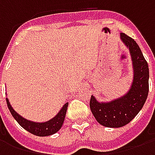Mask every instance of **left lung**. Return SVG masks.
Listing matches in <instances>:
<instances>
[{
  "label": "left lung",
  "mask_w": 155,
  "mask_h": 155,
  "mask_svg": "<svg viewBox=\"0 0 155 155\" xmlns=\"http://www.w3.org/2000/svg\"><path fill=\"white\" fill-rule=\"evenodd\" d=\"M120 39L129 48L134 67V81L124 96L109 103H100L91 95L90 107L95 120L101 125L119 128L129 124L143 108L149 94V65L134 39L124 33Z\"/></svg>",
  "instance_id": "8db88e82"
}]
</instances>
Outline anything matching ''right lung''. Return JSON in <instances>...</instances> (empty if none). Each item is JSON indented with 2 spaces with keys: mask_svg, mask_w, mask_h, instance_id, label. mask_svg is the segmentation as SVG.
I'll return each mask as SVG.
<instances>
[{
  "mask_svg": "<svg viewBox=\"0 0 155 155\" xmlns=\"http://www.w3.org/2000/svg\"><path fill=\"white\" fill-rule=\"evenodd\" d=\"M6 103H7L9 110L12 113L14 119L17 121V123L22 128H24L25 130H27L28 132L33 134L35 135H37V136H49V135L56 133L58 130H60L62 124L64 123V117H65L68 107V103H66L64 104V106L62 107L58 114H56L53 119H51V120L46 121L45 123H35L33 121L25 120V118L19 115L13 110V108L12 107L7 98H6Z\"/></svg>",
  "mask_w": 155,
  "mask_h": 155,
  "instance_id": "obj_1",
  "label": "right lung"
}]
</instances>
